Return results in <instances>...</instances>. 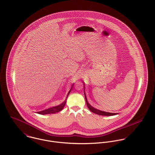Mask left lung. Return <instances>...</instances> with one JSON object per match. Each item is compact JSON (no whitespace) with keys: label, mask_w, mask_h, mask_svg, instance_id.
I'll return each instance as SVG.
<instances>
[{"label":"left lung","mask_w":155,"mask_h":155,"mask_svg":"<svg viewBox=\"0 0 155 155\" xmlns=\"http://www.w3.org/2000/svg\"><path fill=\"white\" fill-rule=\"evenodd\" d=\"M84 96H85V99H86V103H87V106L88 107V108L89 109V110L96 114H97V115H103V116H112V115H117L118 113H110V112H104V111H102V110H98L94 107H93L92 106H91L89 103L87 102V97H86V94H85V92H84Z\"/></svg>","instance_id":"1"}]
</instances>
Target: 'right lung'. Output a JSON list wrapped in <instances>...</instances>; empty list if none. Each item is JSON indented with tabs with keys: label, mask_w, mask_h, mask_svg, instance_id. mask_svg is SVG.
<instances>
[{
	"label": "right lung",
	"mask_w": 155,
	"mask_h": 155,
	"mask_svg": "<svg viewBox=\"0 0 155 155\" xmlns=\"http://www.w3.org/2000/svg\"><path fill=\"white\" fill-rule=\"evenodd\" d=\"M73 86V85H72ZM72 87L71 88V90H69L68 93V95H67V99L71 91V89H72ZM66 101H67V99L61 104L58 105V106H53L52 107H50V108H48V109H45L43 110H41V111H40V112H37L36 113L38 114H41V115H46V114H55L56 112H58L61 110H62L64 108V107L65 106V104L66 103Z\"/></svg>",
	"instance_id": "obj_1"
}]
</instances>
